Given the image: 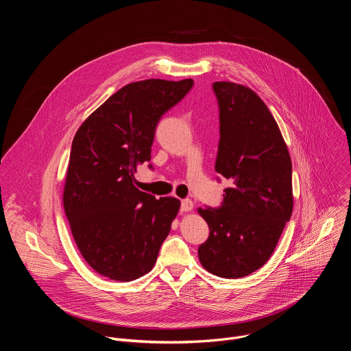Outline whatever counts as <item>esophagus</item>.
Segmentation results:
<instances>
[{"label":"esophagus","mask_w":351,"mask_h":351,"mask_svg":"<svg viewBox=\"0 0 351 351\" xmlns=\"http://www.w3.org/2000/svg\"><path fill=\"white\" fill-rule=\"evenodd\" d=\"M193 202L191 199H189V198H184V199H182V203H180V211H183V213H187V211H191L193 210Z\"/></svg>","instance_id":"1"}]
</instances>
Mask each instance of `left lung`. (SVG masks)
<instances>
[{
    "instance_id": "left-lung-1",
    "label": "left lung",
    "mask_w": 351,
    "mask_h": 351,
    "mask_svg": "<svg viewBox=\"0 0 351 351\" xmlns=\"http://www.w3.org/2000/svg\"><path fill=\"white\" fill-rule=\"evenodd\" d=\"M213 90L219 110L215 171L232 186L219 207L198 210L210 228L198 258L208 272L234 279L269 260L290 221L291 161L276 121L252 88L215 82Z\"/></svg>"
}]
</instances>
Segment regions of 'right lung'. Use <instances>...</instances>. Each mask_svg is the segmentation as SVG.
<instances>
[{
    "label": "right lung",
    "mask_w": 351,
    "mask_h": 351,
    "mask_svg": "<svg viewBox=\"0 0 351 351\" xmlns=\"http://www.w3.org/2000/svg\"><path fill=\"white\" fill-rule=\"evenodd\" d=\"M193 84L191 79L126 84L75 134L64 208L79 252L99 275L130 282L152 271L157 261L180 202L140 191L133 184L134 172L152 160L162 115Z\"/></svg>",
    "instance_id": "obj_1"
}]
</instances>
